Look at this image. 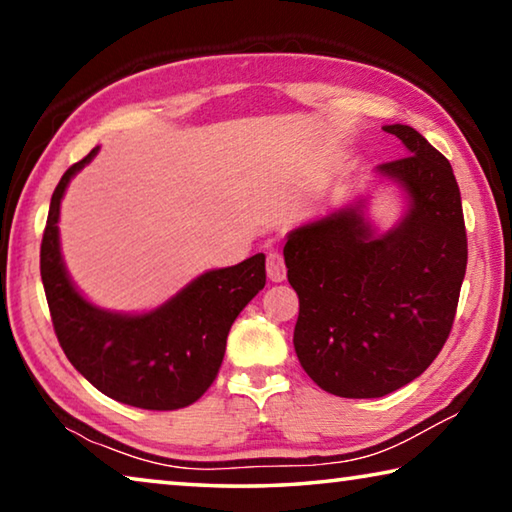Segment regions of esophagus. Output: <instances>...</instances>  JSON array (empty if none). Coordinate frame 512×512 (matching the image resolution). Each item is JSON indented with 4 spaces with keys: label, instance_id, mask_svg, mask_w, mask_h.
<instances>
[{
    "label": "esophagus",
    "instance_id": "1",
    "mask_svg": "<svg viewBox=\"0 0 512 512\" xmlns=\"http://www.w3.org/2000/svg\"><path fill=\"white\" fill-rule=\"evenodd\" d=\"M266 273L271 277V282H282L287 277V266H284V257L277 253V250H271L266 255Z\"/></svg>",
    "mask_w": 512,
    "mask_h": 512
}]
</instances>
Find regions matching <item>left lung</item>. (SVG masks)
Segmentation results:
<instances>
[{"label":"left lung","instance_id":"left-lung-1","mask_svg":"<svg viewBox=\"0 0 512 512\" xmlns=\"http://www.w3.org/2000/svg\"><path fill=\"white\" fill-rule=\"evenodd\" d=\"M406 146L379 164L409 194V214L375 237L361 205L293 230L284 246L300 298L293 345L323 391L368 400L420 377L452 332L467 235L452 164L411 126H384Z\"/></svg>","mask_w":512,"mask_h":512}]
</instances>
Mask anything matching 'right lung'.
Here are the masks:
<instances>
[{"label": "right lung", "instance_id": "add662e5", "mask_svg": "<svg viewBox=\"0 0 512 512\" xmlns=\"http://www.w3.org/2000/svg\"><path fill=\"white\" fill-rule=\"evenodd\" d=\"M97 151L72 164L51 196L40 275L54 332L69 363L103 395L146 411L185 409L219 375L232 323L266 284V257L257 253L196 277L151 314H110L90 305L65 273L56 223L65 187Z\"/></svg>", "mask_w": 512, "mask_h": 512}]
</instances>
